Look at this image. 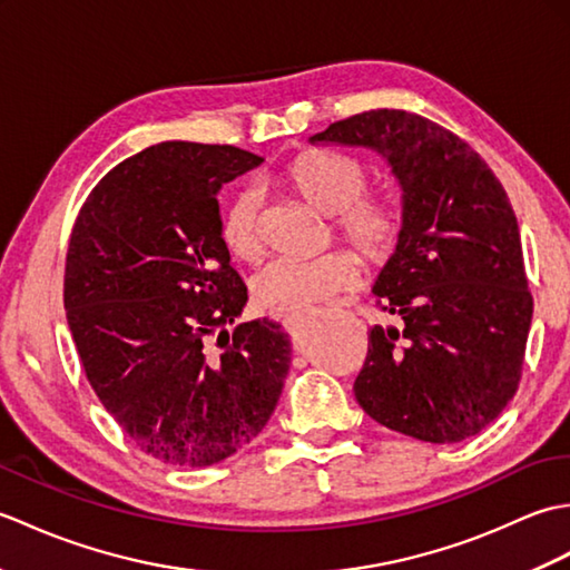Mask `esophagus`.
Returning <instances> with one entry per match:
<instances>
[{"mask_svg": "<svg viewBox=\"0 0 570 570\" xmlns=\"http://www.w3.org/2000/svg\"><path fill=\"white\" fill-rule=\"evenodd\" d=\"M304 321H306V316H288V318L284 321L286 333L296 337V333H298V328H301V323H304Z\"/></svg>", "mask_w": 570, "mask_h": 570, "instance_id": "esophagus-1", "label": "esophagus"}]
</instances>
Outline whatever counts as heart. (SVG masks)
Listing matches in <instances>:
<instances>
[{
  "mask_svg": "<svg viewBox=\"0 0 570 570\" xmlns=\"http://www.w3.org/2000/svg\"><path fill=\"white\" fill-rule=\"evenodd\" d=\"M278 184L316 213L333 217L335 237L345 242L365 266H382L394 257L404 235V210L390 196H365L367 168L337 151H306L296 156ZM220 239L229 257L257 262L262 257L259 200L239 193L220 217ZM360 282V264L347 252H331L313 262L278 259L254 276L252 296L259 308L278 318L306 313Z\"/></svg>",
  "mask_w": 570,
  "mask_h": 570,
  "instance_id": "1",
  "label": "heart"
}]
</instances>
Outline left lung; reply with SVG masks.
<instances>
[{
  "instance_id": "left-lung-1",
  "label": "left lung",
  "mask_w": 570,
  "mask_h": 570,
  "mask_svg": "<svg viewBox=\"0 0 570 570\" xmlns=\"http://www.w3.org/2000/svg\"><path fill=\"white\" fill-rule=\"evenodd\" d=\"M311 144L382 154L402 186L404 235L374 296L355 399L382 426L458 443L502 414L522 380L534 301L510 198L468 144L431 119L370 110Z\"/></svg>"
}]
</instances>
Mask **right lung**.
I'll return each instance as SVG.
<instances>
[{
    "label": "right lung",
    "instance_id": "add662e5",
    "mask_svg": "<svg viewBox=\"0 0 570 570\" xmlns=\"http://www.w3.org/2000/svg\"><path fill=\"white\" fill-rule=\"evenodd\" d=\"M264 159L161 141L115 166L80 208L63 304L82 370L144 453L208 468L257 439L292 362L274 321L233 325L247 286L220 239L223 184ZM215 332L220 351L207 347Z\"/></svg>",
    "mask_w": 570,
    "mask_h": 570
}]
</instances>
